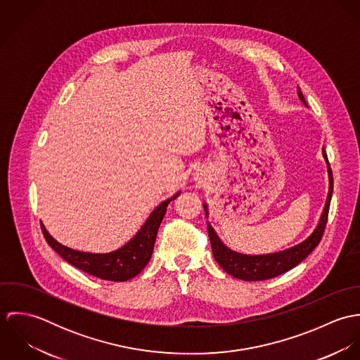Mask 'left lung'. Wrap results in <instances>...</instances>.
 <instances>
[{
	"mask_svg": "<svg viewBox=\"0 0 360 360\" xmlns=\"http://www.w3.org/2000/svg\"><path fill=\"white\" fill-rule=\"evenodd\" d=\"M298 94H300V98L305 103L302 93L300 91ZM323 154L327 159V155L324 151H323ZM328 177H330L328 195H327L326 206H324L323 214L320 217V221H319L316 230L304 243H301L290 250L276 252V254H269V255L237 254V252L229 250L220 241V238L217 237L214 230L210 226H207V234H209V240H210V245H212V252H213V257L216 259V262L221 266V269L224 271H227L229 274H231L233 277H237V278H241L245 281H260V280H269V278L277 277V276L291 270L297 264H300L319 245V243L324 234L326 223L328 219V209H330V202H331L333 184H334L330 163H328ZM204 207H206V205H204Z\"/></svg>",
	"mask_w": 360,
	"mask_h": 360,
	"instance_id": "8db88e82",
	"label": "left lung"
}]
</instances>
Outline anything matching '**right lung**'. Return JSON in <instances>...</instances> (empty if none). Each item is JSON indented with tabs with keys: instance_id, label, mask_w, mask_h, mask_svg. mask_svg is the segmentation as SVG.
<instances>
[{
	"instance_id": "obj_1",
	"label": "right lung",
	"mask_w": 360,
	"mask_h": 360,
	"mask_svg": "<svg viewBox=\"0 0 360 360\" xmlns=\"http://www.w3.org/2000/svg\"><path fill=\"white\" fill-rule=\"evenodd\" d=\"M177 195L179 194L156 206L141 230L126 245L109 254H87L70 250L56 243L43 224L41 230L52 250L75 267L103 280L127 281L137 276L150 262L154 251L158 229L166 213V207Z\"/></svg>"
}]
</instances>
